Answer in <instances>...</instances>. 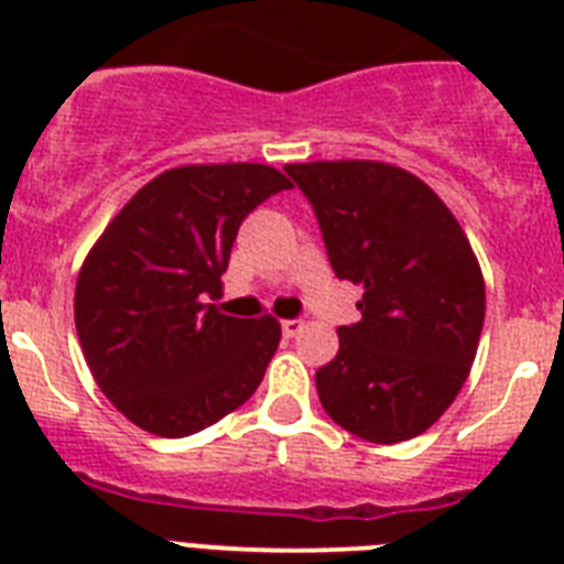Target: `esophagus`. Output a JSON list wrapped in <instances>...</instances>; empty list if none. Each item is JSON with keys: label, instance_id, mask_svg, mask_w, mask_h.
<instances>
[{"label": "esophagus", "instance_id": "esophagus-1", "mask_svg": "<svg viewBox=\"0 0 564 564\" xmlns=\"http://www.w3.org/2000/svg\"><path fill=\"white\" fill-rule=\"evenodd\" d=\"M301 327H304V322H301V318H283V322H281L283 336H295Z\"/></svg>", "mask_w": 564, "mask_h": 564}]
</instances>
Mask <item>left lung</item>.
Here are the masks:
<instances>
[{"mask_svg": "<svg viewBox=\"0 0 564 564\" xmlns=\"http://www.w3.org/2000/svg\"><path fill=\"white\" fill-rule=\"evenodd\" d=\"M307 195L339 281L362 286L318 401L354 436L394 445L454 403L471 371L486 286L468 237L410 172L375 161L283 166Z\"/></svg>", "mask_w": 564, "mask_h": 564, "instance_id": "8db88e82", "label": "left lung"}]
</instances>
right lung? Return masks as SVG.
Masks as SVG:
<instances>
[{"label": "right lung", "mask_w": 564, "mask_h": 564, "mask_svg": "<svg viewBox=\"0 0 564 564\" xmlns=\"http://www.w3.org/2000/svg\"><path fill=\"white\" fill-rule=\"evenodd\" d=\"M263 163L181 166L149 181L93 246L75 286V330L96 383L154 436L210 427L251 398L272 362V316H221L237 230L257 204L290 189Z\"/></svg>", "instance_id": "add662e5"}]
</instances>
